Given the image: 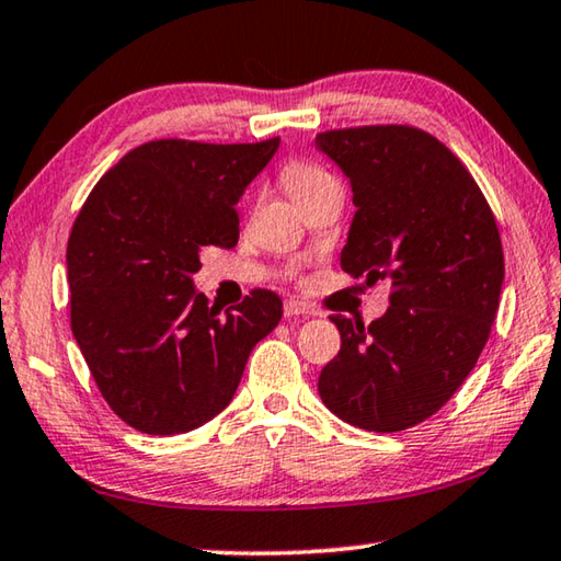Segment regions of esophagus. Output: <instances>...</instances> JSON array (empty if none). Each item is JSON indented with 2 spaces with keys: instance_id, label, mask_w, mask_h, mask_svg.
<instances>
[{
  "instance_id": "esophagus-1",
  "label": "esophagus",
  "mask_w": 561,
  "mask_h": 561,
  "mask_svg": "<svg viewBox=\"0 0 561 561\" xmlns=\"http://www.w3.org/2000/svg\"><path fill=\"white\" fill-rule=\"evenodd\" d=\"M304 314H311V309L307 307L304 301H297V299H287L284 301V317H304Z\"/></svg>"
}]
</instances>
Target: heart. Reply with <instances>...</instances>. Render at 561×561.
Returning <instances> with one entry per match:
<instances>
[{
    "label": "heart",
    "instance_id": "b5f03b06",
    "mask_svg": "<svg viewBox=\"0 0 561 561\" xmlns=\"http://www.w3.org/2000/svg\"><path fill=\"white\" fill-rule=\"evenodd\" d=\"M282 185L291 195V201L299 207H307L314 203L319 195L329 193V190L341 187L339 180L321 165L307 163V160H291L282 168Z\"/></svg>",
    "mask_w": 561,
    "mask_h": 561
}]
</instances>
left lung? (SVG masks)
Segmentation results:
<instances>
[{
  "instance_id": "left-lung-1",
  "label": "left lung",
  "mask_w": 561,
  "mask_h": 561,
  "mask_svg": "<svg viewBox=\"0 0 561 561\" xmlns=\"http://www.w3.org/2000/svg\"><path fill=\"white\" fill-rule=\"evenodd\" d=\"M317 144L358 207L341 270L391 282V307L368 327L331 317L341 348L319 396L356 428L408 431L450 401L488 344L505 279L495 215L460 158L421 128H339Z\"/></svg>"
}]
</instances>
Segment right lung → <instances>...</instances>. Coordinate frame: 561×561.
<instances>
[{"mask_svg":"<svg viewBox=\"0 0 561 561\" xmlns=\"http://www.w3.org/2000/svg\"><path fill=\"white\" fill-rule=\"evenodd\" d=\"M277 146L150 140L99 180L76 217L66 247L71 331L130 428L175 435L213 421L254 344L279 324L274 291L252 289L220 317L190 279L203 247L237 244L234 205Z\"/></svg>","mask_w":561,"mask_h":561,"instance_id":"obj_1","label":"right lung"}]
</instances>
